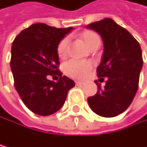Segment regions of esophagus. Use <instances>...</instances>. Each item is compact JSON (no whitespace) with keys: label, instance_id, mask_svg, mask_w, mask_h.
Here are the masks:
<instances>
[{"label":"esophagus","instance_id":"esophagus-1","mask_svg":"<svg viewBox=\"0 0 147 147\" xmlns=\"http://www.w3.org/2000/svg\"><path fill=\"white\" fill-rule=\"evenodd\" d=\"M75 84H76V85L84 84V82H82V81H75Z\"/></svg>","mask_w":147,"mask_h":147}]
</instances>
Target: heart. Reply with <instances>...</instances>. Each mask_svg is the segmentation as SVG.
Segmentation results:
<instances>
[{"mask_svg":"<svg viewBox=\"0 0 147 147\" xmlns=\"http://www.w3.org/2000/svg\"><path fill=\"white\" fill-rule=\"evenodd\" d=\"M80 38L85 42V44L90 48L96 45H100L101 39L96 32L85 30L80 33ZM68 50V38H63L59 42L56 47V53L60 59H64L67 55ZM94 67V63L89 61H77L71 60L64 65V73L71 78L74 79H84L85 78L91 70Z\"/></svg>","mask_w":147,"mask_h":147,"instance_id":"b5f03b06","label":"heart"}]
</instances>
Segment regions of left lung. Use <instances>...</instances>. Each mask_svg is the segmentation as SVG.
<instances>
[{"mask_svg":"<svg viewBox=\"0 0 147 147\" xmlns=\"http://www.w3.org/2000/svg\"><path fill=\"white\" fill-rule=\"evenodd\" d=\"M87 28L97 32L103 39L104 54L96 73L100 80L107 77L105 88L95 81L97 93L88 97V105L95 114L114 117L129 107L137 92L142 50L131 33L110 18L90 23Z\"/></svg>","mask_w":147,"mask_h":147,"instance_id":"obj_1","label":"left lung"}]
</instances>
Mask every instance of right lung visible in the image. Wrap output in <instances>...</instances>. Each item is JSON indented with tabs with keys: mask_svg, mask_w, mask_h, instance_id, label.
<instances>
[{
	"mask_svg": "<svg viewBox=\"0 0 147 147\" xmlns=\"http://www.w3.org/2000/svg\"><path fill=\"white\" fill-rule=\"evenodd\" d=\"M45 23H34L18 34L11 44V69L14 87L22 101L36 115L46 116L63 105L74 82L59 70L56 47L72 31ZM59 77L57 82L48 77Z\"/></svg>",
	"mask_w": 147,
	"mask_h": 147,
	"instance_id": "right-lung-1",
	"label": "right lung"
}]
</instances>
